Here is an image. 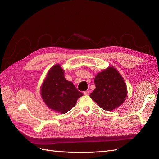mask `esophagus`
Returning a JSON list of instances; mask_svg holds the SVG:
<instances>
[{"label": "esophagus", "instance_id": "1", "mask_svg": "<svg viewBox=\"0 0 159 159\" xmlns=\"http://www.w3.org/2000/svg\"><path fill=\"white\" fill-rule=\"evenodd\" d=\"M84 95H89V91H84Z\"/></svg>", "mask_w": 159, "mask_h": 159}]
</instances>
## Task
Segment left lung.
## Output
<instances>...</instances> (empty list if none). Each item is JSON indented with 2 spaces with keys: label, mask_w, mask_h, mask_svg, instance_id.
<instances>
[{
  "label": "left lung",
  "mask_w": 159,
  "mask_h": 159,
  "mask_svg": "<svg viewBox=\"0 0 159 159\" xmlns=\"http://www.w3.org/2000/svg\"><path fill=\"white\" fill-rule=\"evenodd\" d=\"M94 83L96 88L90 94V97L104 110L111 111L119 107L126 99L127 92L125 83L113 67L98 74Z\"/></svg>",
  "instance_id": "1"
}]
</instances>
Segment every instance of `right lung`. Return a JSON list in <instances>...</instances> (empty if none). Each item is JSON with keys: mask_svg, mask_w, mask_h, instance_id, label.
I'll return each mask as SVG.
<instances>
[{"mask_svg": "<svg viewBox=\"0 0 159 159\" xmlns=\"http://www.w3.org/2000/svg\"><path fill=\"white\" fill-rule=\"evenodd\" d=\"M41 95L51 109L65 113L73 108L83 93L71 81L64 78V71L60 65L52 67L47 74L41 89Z\"/></svg>", "mask_w": 159, "mask_h": 159, "instance_id": "obj_1", "label": "right lung"}]
</instances>
